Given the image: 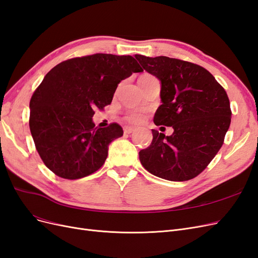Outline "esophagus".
Wrapping results in <instances>:
<instances>
[{"mask_svg": "<svg viewBox=\"0 0 258 258\" xmlns=\"http://www.w3.org/2000/svg\"><path fill=\"white\" fill-rule=\"evenodd\" d=\"M135 131V128L134 127H124L123 128V134L124 135H130L132 134V132Z\"/></svg>", "mask_w": 258, "mask_h": 258, "instance_id": "esophagus-1", "label": "esophagus"}]
</instances>
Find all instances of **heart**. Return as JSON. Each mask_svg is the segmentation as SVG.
<instances>
[{
    "mask_svg": "<svg viewBox=\"0 0 258 258\" xmlns=\"http://www.w3.org/2000/svg\"><path fill=\"white\" fill-rule=\"evenodd\" d=\"M143 118H144V115L141 112H138V111L131 112V113L127 114V116H126V119L132 123L141 122L143 120Z\"/></svg>",
    "mask_w": 258,
    "mask_h": 258,
    "instance_id": "1",
    "label": "heart"
}]
</instances>
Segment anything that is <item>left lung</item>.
Here are the masks:
<instances>
[{"label":"left lung","mask_w":258,"mask_h":258,"mask_svg":"<svg viewBox=\"0 0 258 258\" xmlns=\"http://www.w3.org/2000/svg\"><path fill=\"white\" fill-rule=\"evenodd\" d=\"M135 57L161 82L162 104L155 114V124L174 129L170 137L152 130L153 141L140 151V161L148 172L168 181L196 177L221 150L230 126L227 93L208 70L192 62Z\"/></svg>","instance_id":"8db88e82"}]
</instances>
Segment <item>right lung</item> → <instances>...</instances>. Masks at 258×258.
Instances as JSON below:
<instances>
[{
    "mask_svg": "<svg viewBox=\"0 0 258 258\" xmlns=\"http://www.w3.org/2000/svg\"><path fill=\"white\" fill-rule=\"evenodd\" d=\"M142 71L134 57L111 53L68 59L52 68L30 100V131L44 165L67 179L102 167L108 144L123 131L117 122L95 127L92 116L111 104L120 81Z\"/></svg>",
    "mask_w": 258,
    "mask_h": 258,
    "instance_id": "add662e5",
    "label": "right lung"
}]
</instances>
